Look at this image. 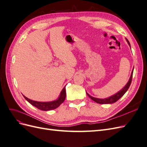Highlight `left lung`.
Masks as SVG:
<instances>
[{"instance_id":"left-lung-1","label":"left lung","mask_w":147,"mask_h":147,"mask_svg":"<svg viewBox=\"0 0 147 147\" xmlns=\"http://www.w3.org/2000/svg\"><path fill=\"white\" fill-rule=\"evenodd\" d=\"M126 40H127V43L129 44V45L130 47H131V45H130L129 42L128 41V40L127 38H126ZM133 70H134V69H132L130 78H129V81H128L127 83L126 84V85L124 86L123 89H121V90H120L119 92H118L117 94H115V95H113V96H112L111 97H108V98L103 99H102L96 98V97H92V96H91L90 94H88V93L86 92L87 95L89 97H90L92 100H94V102H96V103L100 104H113V103H115V102H117V100H118L124 94H125L126 92L127 91V90L129 89V86L131 85V83L132 82Z\"/></svg>"}]
</instances>
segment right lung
Here are the masks:
<instances>
[{
  "label": "right lung",
  "instance_id": "add662e5",
  "mask_svg": "<svg viewBox=\"0 0 147 147\" xmlns=\"http://www.w3.org/2000/svg\"><path fill=\"white\" fill-rule=\"evenodd\" d=\"M24 98L27 100L30 104H32L35 107L43 111H48L51 110H54L63 103L66 97V92H65V86L63 89V90L61 92L60 96L59 98L56 100L51 101V102H37L29 99L23 95Z\"/></svg>",
  "mask_w": 147,
  "mask_h": 147
}]
</instances>
